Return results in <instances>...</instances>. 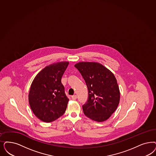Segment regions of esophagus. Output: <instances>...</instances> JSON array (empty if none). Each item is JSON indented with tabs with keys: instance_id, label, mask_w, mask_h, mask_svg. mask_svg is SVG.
I'll use <instances>...</instances> for the list:
<instances>
[{
	"instance_id": "1",
	"label": "esophagus",
	"mask_w": 156,
	"mask_h": 156,
	"mask_svg": "<svg viewBox=\"0 0 156 156\" xmlns=\"http://www.w3.org/2000/svg\"><path fill=\"white\" fill-rule=\"evenodd\" d=\"M71 98H72V99L73 100H76V98H77V96L76 95H73V96H71Z\"/></svg>"
}]
</instances>
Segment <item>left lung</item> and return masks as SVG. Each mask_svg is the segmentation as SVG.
Listing matches in <instances>:
<instances>
[{"label": "left lung", "mask_w": 156, "mask_h": 156, "mask_svg": "<svg viewBox=\"0 0 156 156\" xmlns=\"http://www.w3.org/2000/svg\"><path fill=\"white\" fill-rule=\"evenodd\" d=\"M81 73L88 89V99L83 105V113L101 122L109 118L120 101V91L113 73L96 62H80L74 66Z\"/></svg>", "instance_id": "left-lung-1"}]
</instances>
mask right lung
Here are the masks:
<instances>
[{
    "label": "right lung",
    "instance_id": "right-lung-1",
    "mask_svg": "<svg viewBox=\"0 0 156 156\" xmlns=\"http://www.w3.org/2000/svg\"><path fill=\"white\" fill-rule=\"evenodd\" d=\"M69 62L49 65L36 76L30 86L29 102L36 117L46 123L62 116L69 100L61 80Z\"/></svg>",
    "mask_w": 156,
    "mask_h": 156
}]
</instances>
